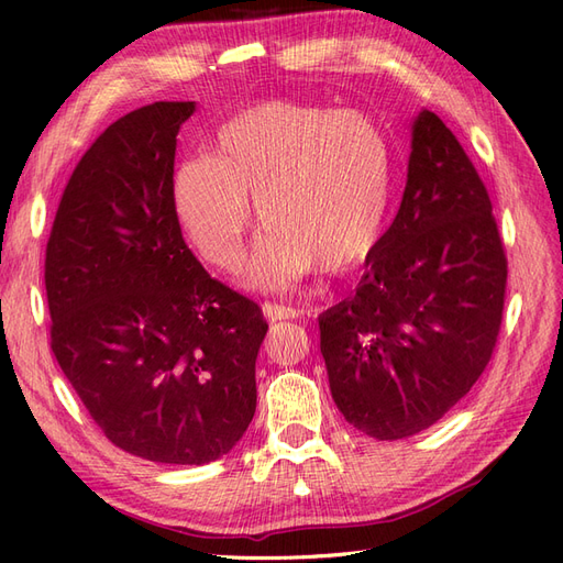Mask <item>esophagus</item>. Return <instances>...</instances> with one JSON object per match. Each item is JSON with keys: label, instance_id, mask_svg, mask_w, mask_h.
<instances>
[{"label": "esophagus", "instance_id": "obj_1", "mask_svg": "<svg viewBox=\"0 0 563 563\" xmlns=\"http://www.w3.org/2000/svg\"><path fill=\"white\" fill-rule=\"evenodd\" d=\"M263 314L267 321H284V319H296L298 310L279 302H263Z\"/></svg>", "mask_w": 563, "mask_h": 563}]
</instances>
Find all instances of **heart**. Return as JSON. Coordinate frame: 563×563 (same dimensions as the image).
<instances>
[{
  "instance_id": "heart-1",
  "label": "heart",
  "mask_w": 563,
  "mask_h": 563,
  "mask_svg": "<svg viewBox=\"0 0 563 563\" xmlns=\"http://www.w3.org/2000/svg\"><path fill=\"white\" fill-rule=\"evenodd\" d=\"M395 155L376 119L298 100L253 103L216 131L211 157L174 174V209L209 265H240L253 225H267L246 282L282 291L319 267L340 275L378 244L391 199Z\"/></svg>"
}]
</instances>
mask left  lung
<instances>
[{
	"label": "left lung",
	"instance_id": "8db88e82",
	"mask_svg": "<svg viewBox=\"0 0 563 563\" xmlns=\"http://www.w3.org/2000/svg\"><path fill=\"white\" fill-rule=\"evenodd\" d=\"M505 286L486 185L453 131L422 110L395 223L366 255L356 291L319 317L340 413L380 441L444 418L490 362Z\"/></svg>",
	"mask_w": 563,
	"mask_h": 563
}]
</instances>
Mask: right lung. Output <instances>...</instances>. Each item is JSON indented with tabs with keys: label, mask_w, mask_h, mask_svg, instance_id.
I'll return each instance as SVG.
<instances>
[{
	"label": "right lung",
	"mask_w": 563,
	"mask_h": 563,
	"mask_svg": "<svg viewBox=\"0 0 563 563\" xmlns=\"http://www.w3.org/2000/svg\"><path fill=\"white\" fill-rule=\"evenodd\" d=\"M192 100L117 119L75 166L51 225L44 284L51 350L122 451L203 465L255 413L263 310L187 249L174 162Z\"/></svg>",
	"instance_id": "1"
}]
</instances>
